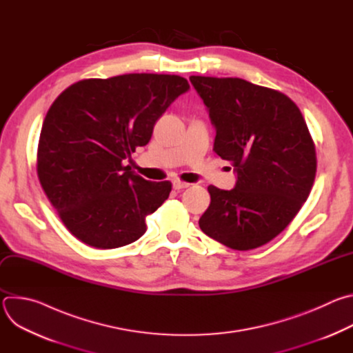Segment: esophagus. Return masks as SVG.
<instances>
[{"instance_id":"1","label":"esophagus","mask_w":353,"mask_h":353,"mask_svg":"<svg viewBox=\"0 0 353 353\" xmlns=\"http://www.w3.org/2000/svg\"><path fill=\"white\" fill-rule=\"evenodd\" d=\"M190 184L185 183V181H181V180H174L173 181V188L174 190H183V188H187Z\"/></svg>"}]
</instances>
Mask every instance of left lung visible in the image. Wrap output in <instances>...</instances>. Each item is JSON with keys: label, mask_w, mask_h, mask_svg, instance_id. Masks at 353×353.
<instances>
[{"label": "left lung", "mask_w": 353, "mask_h": 353, "mask_svg": "<svg viewBox=\"0 0 353 353\" xmlns=\"http://www.w3.org/2000/svg\"><path fill=\"white\" fill-rule=\"evenodd\" d=\"M216 130L214 150L237 173L232 190L210 185L199 218L207 236L253 250L276 237L312 191L317 158L307 124L292 100L240 78L190 77Z\"/></svg>", "instance_id": "8db88e82"}]
</instances>
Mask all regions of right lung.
<instances>
[{
	"label": "right lung",
	"mask_w": 353,
	"mask_h": 353,
	"mask_svg": "<svg viewBox=\"0 0 353 353\" xmlns=\"http://www.w3.org/2000/svg\"><path fill=\"white\" fill-rule=\"evenodd\" d=\"M188 89L179 75L125 74L79 81L54 100L40 132L37 176L78 240L117 248L146 232L145 218L168 199L172 183L148 181L123 162Z\"/></svg>",
	"instance_id": "1"
}]
</instances>
